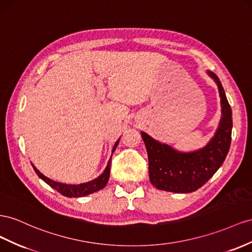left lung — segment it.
I'll list each match as a JSON object with an SVG mask.
<instances>
[{"instance_id": "obj_1", "label": "left lung", "mask_w": 252, "mask_h": 252, "mask_svg": "<svg viewBox=\"0 0 252 252\" xmlns=\"http://www.w3.org/2000/svg\"><path fill=\"white\" fill-rule=\"evenodd\" d=\"M219 86L221 120L214 138L194 153H179L141 132L148 155L149 179L158 189L174 193H191L201 188L225 161L231 144L232 110L220 78L208 72Z\"/></svg>"}]
</instances>
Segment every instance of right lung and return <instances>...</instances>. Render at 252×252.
<instances>
[{
	"label": "right lung",
	"instance_id": "obj_1",
	"mask_svg": "<svg viewBox=\"0 0 252 252\" xmlns=\"http://www.w3.org/2000/svg\"><path fill=\"white\" fill-rule=\"evenodd\" d=\"M118 144H119V140L114 144L112 153L115 151V148H117ZM110 164H111V159L109 160V162H108V165L104 171V173L101 174L98 178L94 179L90 182L81 183V185H76V186L75 185H73V186L72 185H64V183L53 181L40 173L33 165H32V167H33V169H35V172L37 173V175L40 177V178H41L44 182H46L50 187H52L54 189H56V191L59 192L61 195H63L65 197H81V196L92 194L94 192H97V191H99V189L105 188L108 180H109Z\"/></svg>",
	"mask_w": 252,
	"mask_h": 252
}]
</instances>
